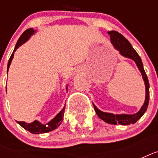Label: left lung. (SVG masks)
Instances as JSON below:
<instances>
[{"instance_id": "left-lung-1", "label": "left lung", "mask_w": 158, "mask_h": 158, "mask_svg": "<svg viewBox=\"0 0 158 158\" xmlns=\"http://www.w3.org/2000/svg\"><path fill=\"white\" fill-rule=\"evenodd\" d=\"M108 34L110 35V42L114 46V48L120 52V55L126 58H130L133 60L137 64L138 68L142 74L143 79L145 84V90H146V96H145V101L142 107L137 113L133 114V115H127V114H121V115H115L112 113L103 112L97 108V106L94 104V110L96 111L97 115L100 119L104 120L105 122L111 125H128L130 124H135L138 120H139L142 117L143 115L144 114L145 111L147 110L148 102H149V83L148 79L147 74L145 73L143 65L142 60L137 53V52L133 48L132 45L126 39V38L118 33L116 31H109Z\"/></svg>"}]
</instances>
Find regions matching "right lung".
I'll return each instance as SVG.
<instances>
[{"mask_svg": "<svg viewBox=\"0 0 158 158\" xmlns=\"http://www.w3.org/2000/svg\"><path fill=\"white\" fill-rule=\"evenodd\" d=\"M35 33V30H33V28H28L27 30H25L22 33V35L20 36V38H19L18 42L16 43L15 48V50H14L13 53L10 57V60H9L8 64H7V72H8V69L10 68V63L12 61V59L14 57V53L17 50V48L19 47H20L22 44H23L24 43H26L27 41L29 39V38L31 37V35H33ZM67 89V87H66ZM64 108H65V106H64L63 109H62L60 111L58 114H57L52 120L49 121L48 124L46 125H43L42 123H40L38 120H34L33 122L32 123H26L24 121H17L19 125H21L23 129H25L26 130H28L32 134H34V135H39V134H43V133H48L50 132V131H52V130H56L57 127H59L60 125L62 123V120H63V117H64Z\"/></svg>", "mask_w": 158, "mask_h": 158, "instance_id": "add662e5", "label": "right lung"}]
</instances>
